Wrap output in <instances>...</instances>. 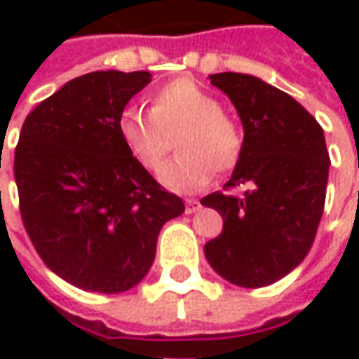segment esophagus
<instances>
[{
    "label": "esophagus",
    "instance_id": "1",
    "mask_svg": "<svg viewBox=\"0 0 359 359\" xmlns=\"http://www.w3.org/2000/svg\"><path fill=\"white\" fill-rule=\"evenodd\" d=\"M201 208V203L198 200H186V212L187 214H196Z\"/></svg>",
    "mask_w": 359,
    "mask_h": 359
}]
</instances>
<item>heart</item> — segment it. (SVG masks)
Returning <instances> with one entry per match:
<instances>
[{"label": "heart", "mask_w": 359, "mask_h": 359, "mask_svg": "<svg viewBox=\"0 0 359 359\" xmlns=\"http://www.w3.org/2000/svg\"><path fill=\"white\" fill-rule=\"evenodd\" d=\"M118 133L130 156L144 170L156 172L165 159L172 137L177 158L165 163L159 182L173 191L208 186L214 170L231 172L243 154L238 121L222 109V102L200 83L180 77L151 95V107L128 105L119 111Z\"/></svg>", "instance_id": "heart-1"}]
</instances>
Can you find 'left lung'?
<instances>
[{"label": "left lung", "instance_id": "1", "mask_svg": "<svg viewBox=\"0 0 359 359\" xmlns=\"http://www.w3.org/2000/svg\"><path fill=\"white\" fill-rule=\"evenodd\" d=\"M236 105L243 154L224 189L201 200L224 217L205 243L210 266L241 287H264L297 268L311 250L324 214L330 156L322 126L285 91L245 74H214Z\"/></svg>", "mask_w": 359, "mask_h": 359}]
</instances>
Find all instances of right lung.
Returning <instances> with one entry per match:
<instances>
[{"label": "right lung", "instance_id": "obj_1", "mask_svg": "<svg viewBox=\"0 0 359 359\" xmlns=\"http://www.w3.org/2000/svg\"><path fill=\"white\" fill-rule=\"evenodd\" d=\"M149 81V72L79 76L21 128L13 175L25 231L43 264L86 292L137 285L159 229L186 210L119 140V111Z\"/></svg>", "mask_w": 359, "mask_h": 359}]
</instances>
